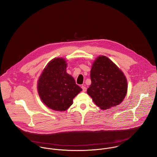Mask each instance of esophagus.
Instances as JSON below:
<instances>
[{
    "instance_id": "obj_1",
    "label": "esophagus",
    "mask_w": 157,
    "mask_h": 157,
    "mask_svg": "<svg viewBox=\"0 0 157 157\" xmlns=\"http://www.w3.org/2000/svg\"><path fill=\"white\" fill-rule=\"evenodd\" d=\"M82 89L83 91H84V92H85V91H86V88L85 87V85H82Z\"/></svg>"
}]
</instances>
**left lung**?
<instances>
[{"instance_id": "1", "label": "left lung", "mask_w": 157, "mask_h": 157, "mask_svg": "<svg viewBox=\"0 0 157 157\" xmlns=\"http://www.w3.org/2000/svg\"><path fill=\"white\" fill-rule=\"evenodd\" d=\"M90 77L91 85L87 93L102 109L121 104L127 91V82L123 72L109 58L100 56L93 63Z\"/></svg>"}]
</instances>
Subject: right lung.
Segmentation results:
<instances>
[{"label": "right lung", "mask_w": 157, "mask_h": 157, "mask_svg": "<svg viewBox=\"0 0 157 157\" xmlns=\"http://www.w3.org/2000/svg\"><path fill=\"white\" fill-rule=\"evenodd\" d=\"M66 66L63 58L53 59L48 63L38 80V91L41 99L53 110H66L72 104L73 99L82 90L66 72Z\"/></svg>", "instance_id": "1"}]
</instances>
